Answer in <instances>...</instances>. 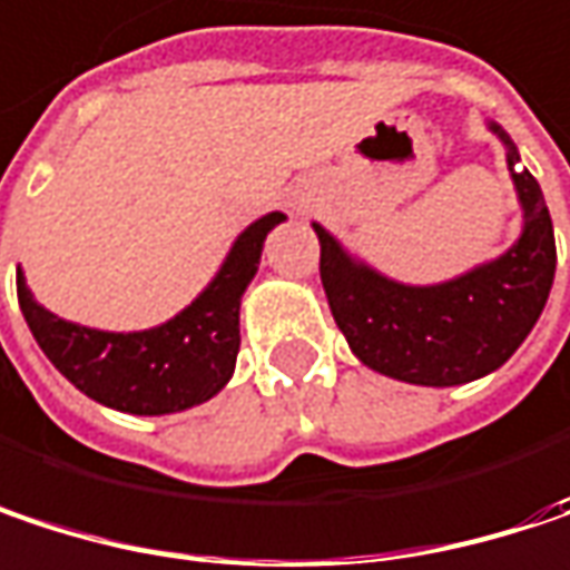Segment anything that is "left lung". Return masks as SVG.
<instances>
[{
  "mask_svg": "<svg viewBox=\"0 0 570 570\" xmlns=\"http://www.w3.org/2000/svg\"><path fill=\"white\" fill-rule=\"evenodd\" d=\"M505 166L522 208L509 250L443 284H401L342 247L320 222V277L336 326L362 365L407 385L453 389L512 358L539 323L554 281V232L542 185L519 166L512 136L495 120Z\"/></svg>",
  "mask_w": 570,
  "mask_h": 570,
  "instance_id": "1",
  "label": "left lung"
}]
</instances>
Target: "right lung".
Here are the masks:
<instances>
[{
	"label": "right lung",
	"instance_id": "right-lung-1",
	"mask_svg": "<svg viewBox=\"0 0 570 570\" xmlns=\"http://www.w3.org/2000/svg\"><path fill=\"white\" fill-rule=\"evenodd\" d=\"M284 212H271L237 234L225 264L181 313L139 330H90L45 309L19 267V306L48 362L87 397L124 414H176L205 404L232 382L240 348V296L257 274L267 234Z\"/></svg>",
	"mask_w": 570,
	"mask_h": 570
}]
</instances>
